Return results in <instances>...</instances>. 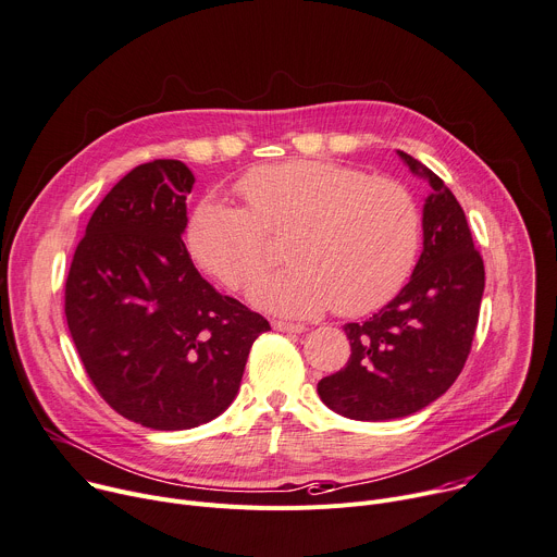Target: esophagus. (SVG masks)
I'll return each instance as SVG.
<instances>
[{"mask_svg": "<svg viewBox=\"0 0 557 557\" xmlns=\"http://www.w3.org/2000/svg\"><path fill=\"white\" fill-rule=\"evenodd\" d=\"M273 329L282 333H305V324H295V322H284V320H273Z\"/></svg>", "mask_w": 557, "mask_h": 557, "instance_id": "1", "label": "esophagus"}]
</instances>
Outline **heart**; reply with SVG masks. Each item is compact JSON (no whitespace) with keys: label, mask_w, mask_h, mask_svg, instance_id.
I'll use <instances>...</instances> for the list:
<instances>
[{"label":"heart","mask_w":557,"mask_h":557,"mask_svg":"<svg viewBox=\"0 0 557 557\" xmlns=\"http://www.w3.org/2000/svg\"><path fill=\"white\" fill-rule=\"evenodd\" d=\"M248 209L205 199L188 224L197 262L231 288H244L271 262L269 235L288 239V269L250 286L252 305L280 315H364L413 271L422 218L395 180L333 162L293 160L248 171L239 182Z\"/></svg>","instance_id":"heart-1"}]
</instances>
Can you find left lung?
Masks as SVG:
<instances>
[{
    "mask_svg": "<svg viewBox=\"0 0 557 557\" xmlns=\"http://www.w3.org/2000/svg\"><path fill=\"white\" fill-rule=\"evenodd\" d=\"M397 156L433 188L422 211V256L380 313L344 326L350 358L318 384L329 409L362 422L407 418L448 391L471 352L484 293V262L460 201L422 162Z\"/></svg>",
    "mask_w": 557,
    "mask_h": 557,
    "instance_id": "obj_1",
    "label": "left lung"
}]
</instances>
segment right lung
<instances>
[{
    "label": "right lung",
    "mask_w": 557,
    "mask_h": 557,
    "mask_svg": "<svg viewBox=\"0 0 557 557\" xmlns=\"http://www.w3.org/2000/svg\"><path fill=\"white\" fill-rule=\"evenodd\" d=\"M195 184L180 160L135 166L99 201L66 280V322L111 409L156 431L211 422L271 324L215 290L182 233Z\"/></svg>",
    "instance_id": "add662e5"
}]
</instances>
